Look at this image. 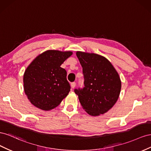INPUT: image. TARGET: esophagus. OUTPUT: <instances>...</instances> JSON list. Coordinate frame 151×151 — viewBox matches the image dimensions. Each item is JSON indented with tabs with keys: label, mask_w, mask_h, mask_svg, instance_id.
Listing matches in <instances>:
<instances>
[{
	"label": "esophagus",
	"mask_w": 151,
	"mask_h": 151,
	"mask_svg": "<svg viewBox=\"0 0 151 151\" xmlns=\"http://www.w3.org/2000/svg\"><path fill=\"white\" fill-rule=\"evenodd\" d=\"M71 86L72 88H74L76 87V83L75 82H72L71 83Z\"/></svg>",
	"instance_id": "34e87169"
}]
</instances>
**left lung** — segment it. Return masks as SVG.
Wrapping results in <instances>:
<instances>
[{
  "mask_svg": "<svg viewBox=\"0 0 151 151\" xmlns=\"http://www.w3.org/2000/svg\"><path fill=\"white\" fill-rule=\"evenodd\" d=\"M76 56L83 68L84 87L74 91L81 106L91 116L106 113L115 104L121 91L118 73L100 55L77 52Z\"/></svg>",
  "mask_w": 151,
  "mask_h": 151,
  "instance_id": "1",
  "label": "left lung"
}]
</instances>
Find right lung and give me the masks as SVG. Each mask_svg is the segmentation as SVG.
Returning a JSON list of instances; mask_svg holds the SVG:
<instances>
[{"label": "right lung", "instance_id": "1", "mask_svg": "<svg viewBox=\"0 0 151 151\" xmlns=\"http://www.w3.org/2000/svg\"><path fill=\"white\" fill-rule=\"evenodd\" d=\"M72 52L47 50L33 60L26 70L23 83L25 93L32 104L44 111L60 104L70 92L67 72L61 67Z\"/></svg>", "mask_w": 151, "mask_h": 151}]
</instances>
